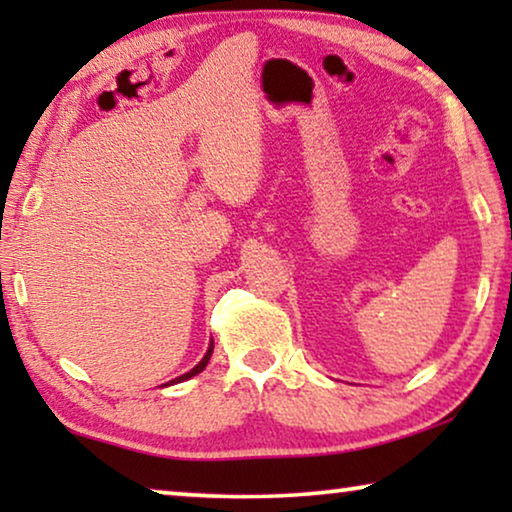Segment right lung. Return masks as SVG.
Returning <instances> with one entry per match:
<instances>
[{"label": "right lung", "mask_w": 512, "mask_h": 512, "mask_svg": "<svg viewBox=\"0 0 512 512\" xmlns=\"http://www.w3.org/2000/svg\"><path fill=\"white\" fill-rule=\"evenodd\" d=\"M212 352H214V340L209 342V349H207V354H205V359H202L198 366H195L193 370H188V373H184L181 377H177V380H172L170 384H177V382H184V380H188V377H193V375H198V373H202V370H205V366L209 363V356H212Z\"/></svg>", "instance_id": "obj_1"}]
</instances>
